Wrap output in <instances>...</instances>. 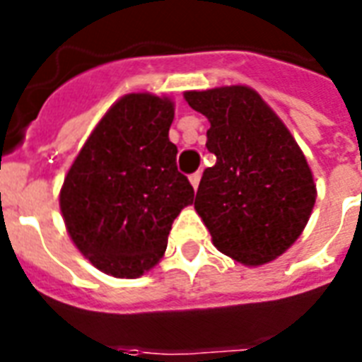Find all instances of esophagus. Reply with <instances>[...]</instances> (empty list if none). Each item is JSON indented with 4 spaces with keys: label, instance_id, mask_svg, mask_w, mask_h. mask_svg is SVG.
Returning a JSON list of instances; mask_svg holds the SVG:
<instances>
[{
    "label": "esophagus",
    "instance_id": "esophagus-1",
    "mask_svg": "<svg viewBox=\"0 0 362 362\" xmlns=\"http://www.w3.org/2000/svg\"><path fill=\"white\" fill-rule=\"evenodd\" d=\"M189 182H192L193 189H197L199 182H201V173H193V175L189 176Z\"/></svg>",
    "mask_w": 362,
    "mask_h": 362
}]
</instances>
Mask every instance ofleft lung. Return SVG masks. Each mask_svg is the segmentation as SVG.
I'll list each match as a JSON object with an SVG mask.
<instances>
[{"instance_id":"obj_1","label":"left lung","mask_w":362,"mask_h":362,"mask_svg":"<svg viewBox=\"0 0 362 362\" xmlns=\"http://www.w3.org/2000/svg\"><path fill=\"white\" fill-rule=\"evenodd\" d=\"M206 116V148L195 210L214 244L246 267L274 261L295 244L315 204L314 175L280 116L250 86L184 92Z\"/></svg>"}]
</instances>
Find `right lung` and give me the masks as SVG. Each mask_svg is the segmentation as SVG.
<instances>
[{
    "label": "right lung",
    "mask_w": 362,
    "mask_h": 362,
    "mask_svg": "<svg viewBox=\"0 0 362 362\" xmlns=\"http://www.w3.org/2000/svg\"><path fill=\"white\" fill-rule=\"evenodd\" d=\"M175 103L127 93L93 127L64 186L59 210L78 252L105 274L139 278L167 250L175 218L193 203L169 141Z\"/></svg>",
    "instance_id": "right-lung-1"
}]
</instances>
